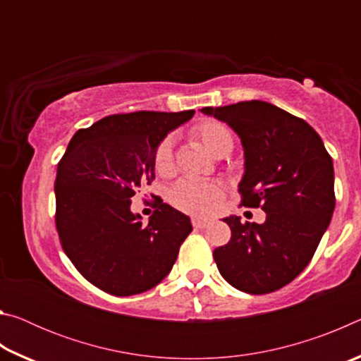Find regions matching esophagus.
Instances as JSON below:
<instances>
[{
  "mask_svg": "<svg viewBox=\"0 0 361 361\" xmlns=\"http://www.w3.org/2000/svg\"><path fill=\"white\" fill-rule=\"evenodd\" d=\"M210 224L209 219H202V218H192V226L195 229H205L207 226Z\"/></svg>",
  "mask_w": 361,
  "mask_h": 361,
  "instance_id": "esophagus-1",
  "label": "esophagus"
}]
</instances>
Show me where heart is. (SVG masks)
Wrapping results in <instances>:
<instances>
[{
	"label": "heart",
	"mask_w": 361,
	"mask_h": 361,
	"mask_svg": "<svg viewBox=\"0 0 361 361\" xmlns=\"http://www.w3.org/2000/svg\"><path fill=\"white\" fill-rule=\"evenodd\" d=\"M192 135L209 149L213 156H228L234 149V135L231 129L219 121H204L192 129ZM154 170L159 175H169L173 170L172 143L166 138L154 151ZM170 202L189 215L202 216L210 213L221 197V189L215 183L181 180L170 189Z\"/></svg>",
	"instance_id": "heart-1"
}]
</instances>
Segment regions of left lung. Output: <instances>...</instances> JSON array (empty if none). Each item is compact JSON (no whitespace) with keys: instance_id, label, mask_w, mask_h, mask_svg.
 Here are the masks:
<instances>
[{"instance_id":"8db88e82","label":"left lung","mask_w":361,"mask_h":361,"mask_svg":"<svg viewBox=\"0 0 361 361\" xmlns=\"http://www.w3.org/2000/svg\"><path fill=\"white\" fill-rule=\"evenodd\" d=\"M200 111L226 122L240 137L245 154L242 205L266 212L262 224L224 218L231 240L213 252L218 271L250 295L280 290L309 264L331 221L333 159L307 122L267 102Z\"/></svg>"}]
</instances>
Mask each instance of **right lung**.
Returning a JSON list of instances; mask_svg holds the SVG:
<instances>
[{
  "mask_svg": "<svg viewBox=\"0 0 361 361\" xmlns=\"http://www.w3.org/2000/svg\"><path fill=\"white\" fill-rule=\"evenodd\" d=\"M192 116L194 109L113 114L68 143L54 186L56 228L66 256L97 288L138 295L172 271L191 219L154 195L145 224L130 199L154 180L157 145Z\"/></svg>",
  "mask_w": 361,
  "mask_h": 361,
  "instance_id": "obj_1",
  "label": "right lung"
}]
</instances>
